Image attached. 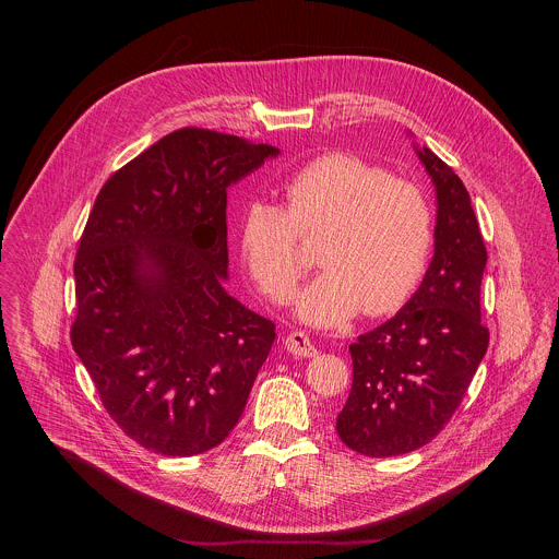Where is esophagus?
<instances>
[{
  "instance_id": "esophagus-1",
  "label": "esophagus",
  "mask_w": 559,
  "mask_h": 559,
  "mask_svg": "<svg viewBox=\"0 0 559 559\" xmlns=\"http://www.w3.org/2000/svg\"><path fill=\"white\" fill-rule=\"evenodd\" d=\"M285 347L292 356H298V358H309V356H316V347L313 343L309 341V336L305 332H292L289 336H285Z\"/></svg>"
}]
</instances>
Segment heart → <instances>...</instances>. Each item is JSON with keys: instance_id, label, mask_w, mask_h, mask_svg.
<instances>
[{"instance_id": "1", "label": "heart", "mask_w": 559, "mask_h": 559, "mask_svg": "<svg viewBox=\"0 0 559 559\" xmlns=\"http://www.w3.org/2000/svg\"><path fill=\"white\" fill-rule=\"evenodd\" d=\"M285 207L250 201L238 218V250L265 296L283 300L302 272L300 236H318L316 274L294 313L311 328H341L401 307L418 285L433 246L425 190L352 154L318 156L283 183Z\"/></svg>"}]
</instances>
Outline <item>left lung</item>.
<instances>
[{
    "instance_id": "1",
    "label": "left lung",
    "mask_w": 559,
    "mask_h": 559,
    "mask_svg": "<svg viewBox=\"0 0 559 559\" xmlns=\"http://www.w3.org/2000/svg\"><path fill=\"white\" fill-rule=\"evenodd\" d=\"M414 147L436 188L433 259L403 309L349 345L354 380L336 418L341 440L369 457L431 442L460 407L489 347L480 323L487 248L471 197L440 156Z\"/></svg>"
}]
</instances>
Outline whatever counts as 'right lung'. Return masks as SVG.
Returning a JSON list of instances; mask_svg holds the SVG:
<instances>
[{"instance_id": "obj_1", "label": "right lung", "mask_w": 559, "mask_h": 559, "mask_svg": "<svg viewBox=\"0 0 559 559\" xmlns=\"http://www.w3.org/2000/svg\"><path fill=\"white\" fill-rule=\"evenodd\" d=\"M281 150L203 128L158 139L97 194L70 341L141 447L197 455L241 418L276 328L227 294V188Z\"/></svg>"}]
</instances>
